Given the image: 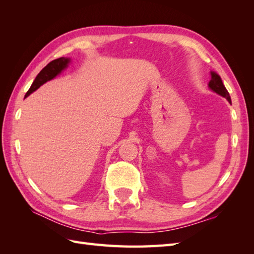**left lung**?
Listing matches in <instances>:
<instances>
[{
  "label": "left lung",
  "instance_id": "left-lung-1",
  "mask_svg": "<svg viewBox=\"0 0 254 254\" xmlns=\"http://www.w3.org/2000/svg\"><path fill=\"white\" fill-rule=\"evenodd\" d=\"M209 88L214 91L215 93H217L219 95H221L222 97L227 98V101L229 103H231V97L229 95V92L227 91L226 87L222 83V80L220 78V76L215 73V72H211V80L209 82Z\"/></svg>",
  "mask_w": 254,
  "mask_h": 254
}]
</instances>
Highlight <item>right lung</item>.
Instances as JSON below:
<instances>
[{
    "label": "right lung",
    "instance_id": "add662e5",
    "mask_svg": "<svg viewBox=\"0 0 254 254\" xmlns=\"http://www.w3.org/2000/svg\"><path fill=\"white\" fill-rule=\"evenodd\" d=\"M70 61L71 59L66 57H60L58 59L51 61V63L47 66H44L40 71V73L37 75L33 84L27 91L25 97H27L30 93H33V92L36 91L38 88H40V86H42L43 83L55 78L58 74H60L64 70Z\"/></svg>",
    "mask_w": 254,
    "mask_h": 254
}]
</instances>
